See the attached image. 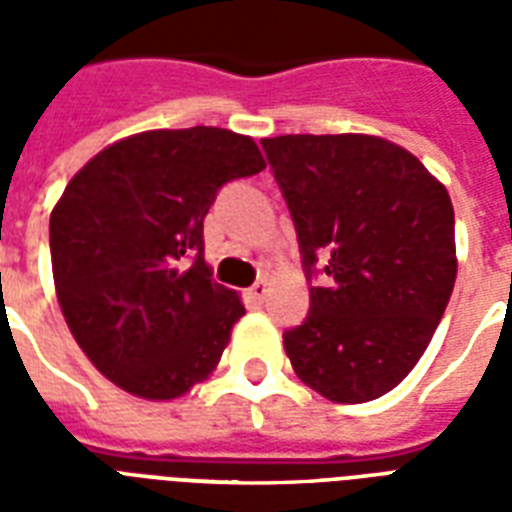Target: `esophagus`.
<instances>
[{"instance_id": "34e87169", "label": "esophagus", "mask_w": 512, "mask_h": 512, "mask_svg": "<svg viewBox=\"0 0 512 512\" xmlns=\"http://www.w3.org/2000/svg\"><path fill=\"white\" fill-rule=\"evenodd\" d=\"M268 292H271V287H268V281H257L255 287L247 289V300L249 303H265V297H268Z\"/></svg>"}]
</instances>
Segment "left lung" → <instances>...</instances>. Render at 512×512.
Here are the masks:
<instances>
[{
	"instance_id": "obj_1",
	"label": "left lung",
	"mask_w": 512,
	"mask_h": 512,
	"mask_svg": "<svg viewBox=\"0 0 512 512\" xmlns=\"http://www.w3.org/2000/svg\"><path fill=\"white\" fill-rule=\"evenodd\" d=\"M300 241L311 313L284 332L292 369L335 404L393 390L428 348L454 279V209L441 180L377 135L263 140Z\"/></svg>"
}]
</instances>
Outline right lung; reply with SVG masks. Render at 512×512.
Listing matches in <instances>:
<instances>
[{"instance_id": "obj_1", "label": "right lung", "mask_w": 512, "mask_h": 512, "mask_svg": "<svg viewBox=\"0 0 512 512\" xmlns=\"http://www.w3.org/2000/svg\"><path fill=\"white\" fill-rule=\"evenodd\" d=\"M260 170L249 135L188 127L116 140L68 180L50 215L55 295L116 388L172 401L215 372L244 303L212 281L204 217L220 185Z\"/></svg>"}]
</instances>
